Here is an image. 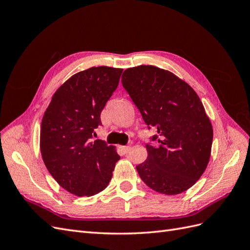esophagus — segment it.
Listing matches in <instances>:
<instances>
[{"label": "esophagus", "mask_w": 250, "mask_h": 250, "mask_svg": "<svg viewBox=\"0 0 250 250\" xmlns=\"http://www.w3.org/2000/svg\"><path fill=\"white\" fill-rule=\"evenodd\" d=\"M130 149H131V148H130L129 146H121V147H120V150L122 151V153H124V154L129 152Z\"/></svg>", "instance_id": "obj_1"}]
</instances>
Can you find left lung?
Instances as JSON below:
<instances>
[{
  "instance_id": "obj_1",
  "label": "left lung",
  "mask_w": 250,
  "mask_h": 250,
  "mask_svg": "<svg viewBox=\"0 0 250 250\" xmlns=\"http://www.w3.org/2000/svg\"><path fill=\"white\" fill-rule=\"evenodd\" d=\"M122 84L160 146L147 144V160L137 166L140 177L157 193L177 195L206 171L213 127L195 90L173 73L154 65L129 67Z\"/></svg>"
}]
</instances>
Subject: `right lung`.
Wrapping results in <instances>:
<instances>
[{"mask_svg":"<svg viewBox=\"0 0 250 250\" xmlns=\"http://www.w3.org/2000/svg\"><path fill=\"white\" fill-rule=\"evenodd\" d=\"M122 72L103 65L73 75L53 95L42 117V161L59 186L79 197L103 191L120 160L115 146L92 138Z\"/></svg>","mask_w":250,"mask_h":250,"instance_id":"obj_1","label":"right lung"}]
</instances>
